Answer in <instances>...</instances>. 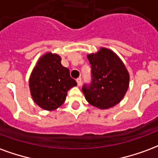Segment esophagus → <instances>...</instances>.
I'll return each instance as SVG.
<instances>
[{"mask_svg":"<svg viewBox=\"0 0 158 158\" xmlns=\"http://www.w3.org/2000/svg\"><path fill=\"white\" fill-rule=\"evenodd\" d=\"M77 82L78 86H81V78H77Z\"/></svg>","mask_w":158,"mask_h":158,"instance_id":"obj_1","label":"esophagus"}]
</instances>
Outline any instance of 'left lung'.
<instances>
[{"label": "left lung", "mask_w": 158, "mask_h": 158, "mask_svg": "<svg viewBox=\"0 0 158 158\" xmlns=\"http://www.w3.org/2000/svg\"><path fill=\"white\" fill-rule=\"evenodd\" d=\"M92 66V82L82 87L88 103L100 109L118 104L129 88L130 75L118 56L107 48L87 55Z\"/></svg>", "instance_id": "obj_1"}]
</instances>
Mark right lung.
<instances>
[{
  "instance_id": "1",
  "label": "right lung",
  "mask_w": 158,
  "mask_h": 158,
  "mask_svg": "<svg viewBox=\"0 0 158 158\" xmlns=\"http://www.w3.org/2000/svg\"><path fill=\"white\" fill-rule=\"evenodd\" d=\"M57 54L42 55L29 78L31 96L37 105L45 110H55L64 103L68 90L77 86L70 71L61 65Z\"/></svg>"
}]
</instances>
